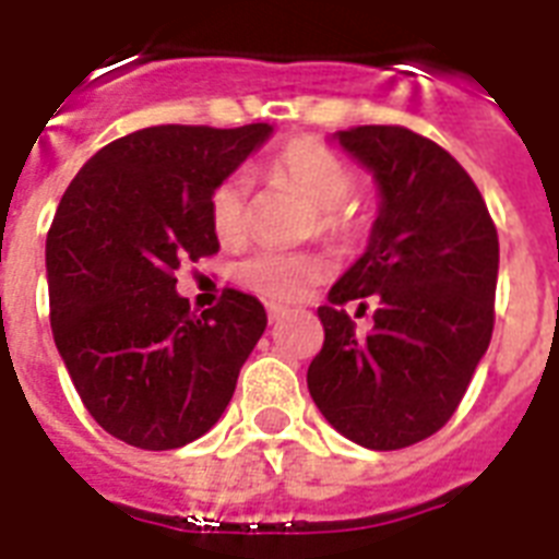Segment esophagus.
I'll use <instances>...</instances> for the list:
<instances>
[{"instance_id": "obj_1", "label": "esophagus", "mask_w": 559, "mask_h": 559, "mask_svg": "<svg viewBox=\"0 0 559 559\" xmlns=\"http://www.w3.org/2000/svg\"><path fill=\"white\" fill-rule=\"evenodd\" d=\"M266 310H270V322H281V319H284V316L289 313V310L284 305H270V307H266Z\"/></svg>"}]
</instances>
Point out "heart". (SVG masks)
Wrapping results in <instances>:
<instances>
[{"instance_id": "obj_1", "label": "heart", "mask_w": 559, "mask_h": 559, "mask_svg": "<svg viewBox=\"0 0 559 559\" xmlns=\"http://www.w3.org/2000/svg\"><path fill=\"white\" fill-rule=\"evenodd\" d=\"M275 182L313 202V231L336 246L359 243L368 231L366 214L350 202L357 174L340 153L319 139H293L266 165ZM209 219L223 243H240L252 223V193L243 174H228L209 193ZM328 275V263L316 252L258 249L237 263L235 278L270 301H298Z\"/></svg>"}]
</instances>
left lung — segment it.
Wrapping results in <instances>:
<instances>
[{"mask_svg":"<svg viewBox=\"0 0 559 559\" xmlns=\"http://www.w3.org/2000/svg\"><path fill=\"white\" fill-rule=\"evenodd\" d=\"M336 139L373 170L382 205L366 254L319 307L324 345L307 389L345 438L403 450L455 415L490 345L499 235L476 182L432 139L397 124ZM362 297L378 305L368 337L341 310Z\"/></svg>","mask_w":559,"mask_h":559,"instance_id":"1","label":"left lung"}]
</instances>
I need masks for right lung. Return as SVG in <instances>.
Segmentation results:
<instances>
[{"instance_id":"obj_1","label":"right lung","mask_w":559,"mask_h":559,"mask_svg":"<svg viewBox=\"0 0 559 559\" xmlns=\"http://www.w3.org/2000/svg\"><path fill=\"white\" fill-rule=\"evenodd\" d=\"M270 124H162L109 142L69 182L46 237L51 333L83 406L139 450H177L226 412L266 328L254 296L223 289L191 313L186 261L217 254L209 193Z\"/></svg>"}]
</instances>
